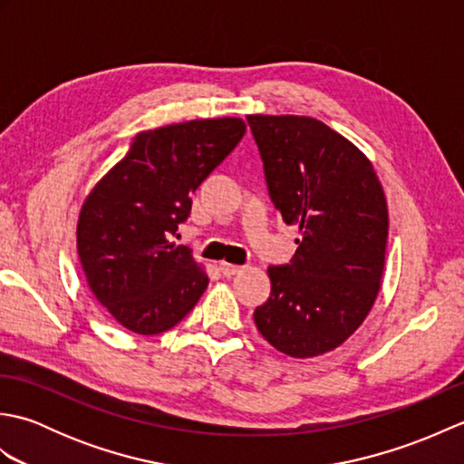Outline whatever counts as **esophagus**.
Masks as SVG:
<instances>
[{
    "mask_svg": "<svg viewBox=\"0 0 464 464\" xmlns=\"http://www.w3.org/2000/svg\"><path fill=\"white\" fill-rule=\"evenodd\" d=\"M241 269H243V267H239V265L225 263V261L219 263V271L225 275V277H231V275H237V273H241Z\"/></svg>",
    "mask_w": 464,
    "mask_h": 464,
    "instance_id": "1",
    "label": "esophagus"
}]
</instances>
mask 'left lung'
I'll list each match as a JSON object with an SVG mask.
<instances>
[{
	"label": "left lung",
	"mask_w": 464,
	"mask_h": 464,
	"mask_svg": "<svg viewBox=\"0 0 464 464\" xmlns=\"http://www.w3.org/2000/svg\"><path fill=\"white\" fill-rule=\"evenodd\" d=\"M269 195L299 227L289 265L269 267L255 324L275 349L309 359L337 349L381 289L389 209L372 163L347 137L304 115H247Z\"/></svg>",
	"instance_id": "1"
}]
</instances>
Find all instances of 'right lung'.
<instances>
[{
	"mask_svg": "<svg viewBox=\"0 0 464 464\" xmlns=\"http://www.w3.org/2000/svg\"><path fill=\"white\" fill-rule=\"evenodd\" d=\"M239 117L193 120L135 135L95 183L77 219V253L93 297L137 334L175 327L209 277L191 249L169 241L191 195L245 135Z\"/></svg>",
	"mask_w": 464,
	"mask_h": 464,
	"instance_id": "add662e5",
	"label": "right lung"
}]
</instances>
